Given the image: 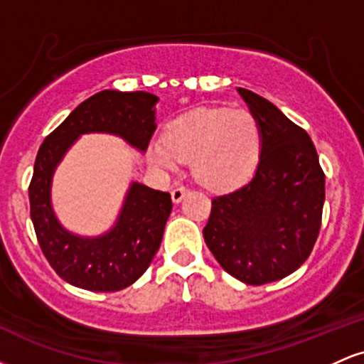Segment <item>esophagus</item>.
<instances>
[{
    "label": "esophagus",
    "instance_id": "esophagus-1",
    "mask_svg": "<svg viewBox=\"0 0 364 364\" xmlns=\"http://www.w3.org/2000/svg\"><path fill=\"white\" fill-rule=\"evenodd\" d=\"M188 193H190V191H188L185 186H178V188H174L173 191H171V198H173L174 203H179Z\"/></svg>",
    "mask_w": 364,
    "mask_h": 364
}]
</instances>
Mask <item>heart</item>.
<instances>
[{
    "label": "heart",
    "instance_id": "b5f03b06",
    "mask_svg": "<svg viewBox=\"0 0 364 364\" xmlns=\"http://www.w3.org/2000/svg\"><path fill=\"white\" fill-rule=\"evenodd\" d=\"M262 154V128L250 111L200 109L150 144V161L174 169L191 161L193 176L210 190H232L252 178Z\"/></svg>",
    "mask_w": 364,
    "mask_h": 364
}]
</instances>
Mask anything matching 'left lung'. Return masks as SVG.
Listing matches in <instances>:
<instances>
[{
  "label": "left lung",
  "instance_id": "8db88e82",
  "mask_svg": "<svg viewBox=\"0 0 364 364\" xmlns=\"http://www.w3.org/2000/svg\"><path fill=\"white\" fill-rule=\"evenodd\" d=\"M262 128L253 178L212 200L203 240L229 275L250 286L281 281L310 257L318 237L325 174L308 133L272 102L237 89Z\"/></svg>",
  "mask_w": 364,
  "mask_h": 364
}]
</instances>
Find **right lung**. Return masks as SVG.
Segmentation results:
<instances>
[{
	"mask_svg": "<svg viewBox=\"0 0 364 364\" xmlns=\"http://www.w3.org/2000/svg\"><path fill=\"white\" fill-rule=\"evenodd\" d=\"M157 95L150 92L102 90L70 112L41 145L28 186L31 219L41 250L63 281L95 292L132 286L149 269L173 210L171 195L139 181L129 183L116 220L102 235L70 231L53 207V178L66 152L82 135L119 136L140 154L156 132Z\"/></svg>",
	"mask_w": 364,
	"mask_h": 364,
	"instance_id": "obj_1",
	"label": "right lung"
}]
</instances>
